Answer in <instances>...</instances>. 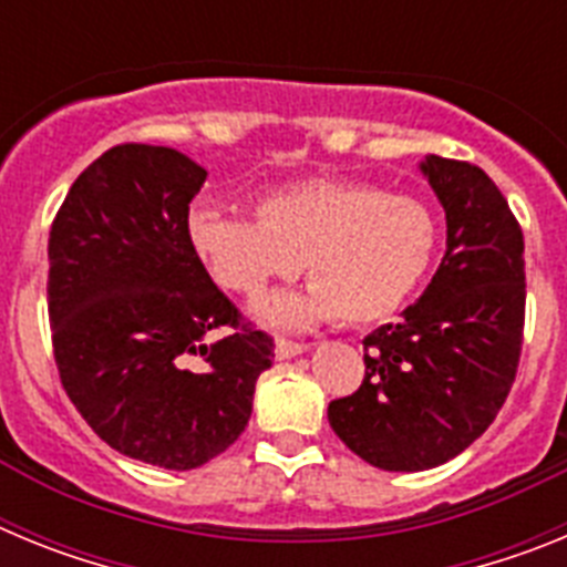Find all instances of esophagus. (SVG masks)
<instances>
[{
  "label": "esophagus",
  "instance_id": "34e87169",
  "mask_svg": "<svg viewBox=\"0 0 567 567\" xmlns=\"http://www.w3.org/2000/svg\"><path fill=\"white\" fill-rule=\"evenodd\" d=\"M307 349H309L307 343H298V340H289V338H278V343H275V358L278 360L298 358V354H303Z\"/></svg>",
  "mask_w": 567,
  "mask_h": 567
}]
</instances>
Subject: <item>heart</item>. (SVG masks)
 Returning a JSON list of instances; mask_svg holds the SVG:
<instances>
[{
    "label": "heart",
    "mask_w": 567,
    "mask_h": 567,
    "mask_svg": "<svg viewBox=\"0 0 567 567\" xmlns=\"http://www.w3.org/2000/svg\"><path fill=\"white\" fill-rule=\"evenodd\" d=\"M187 238L224 289L258 295L303 269L307 295H272L258 315L275 327L315 318L374 323L398 312L432 272L440 233L432 209L409 195L352 182H303L258 204V218L195 207Z\"/></svg>",
    "instance_id": "obj_1"
}]
</instances>
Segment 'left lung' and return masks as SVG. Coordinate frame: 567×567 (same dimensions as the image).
Segmentation results:
<instances>
[{
	"label": "left lung",
	"instance_id": "8db88e82",
	"mask_svg": "<svg viewBox=\"0 0 567 567\" xmlns=\"http://www.w3.org/2000/svg\"><path fill=\"white\" fill-rule=\"evenodd\" d=\"M445 209V255L425 292L363 340V383L329 403V425L360 460L423 471L465 452L517 378L525 329V240L477 164L429 155Z\"/></svg>",
	"mask_w": 567,
	"mask_h": 567
}]
</instances>
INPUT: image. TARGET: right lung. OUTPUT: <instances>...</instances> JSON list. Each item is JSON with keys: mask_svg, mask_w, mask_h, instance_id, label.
Returning <instances> with one entry per match:
<instances>
[{"mask_svg": "<svg viewBox=\"0 0 567 567\" xmlns=\"http://www.w3.org/2000/svg\"><path fill=\"white\" fill-rule=\"evenodd\" d=\"M207 169L153 144H115L64 195L48 240L59 380L110 449L173 471L247 429L275 343L215 287L187 238Z\"/></svg>", "mask_w": 567, "mask_h": 567, "instance_id": "add662e5", "label": "right lung"}]
</instances>
